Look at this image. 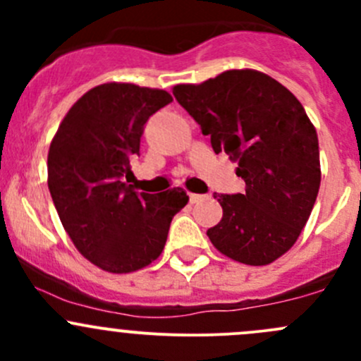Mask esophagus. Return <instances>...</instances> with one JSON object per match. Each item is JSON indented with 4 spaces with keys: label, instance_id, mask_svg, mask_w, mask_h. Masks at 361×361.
I'll list each match as a JSON object with an SVG mask.
<instances>
[{
    "label": "esophagus",
    "instance_id": "1",
    "mask_svg": "<svg viewBox=\"0 0 361 361\" xmlns=\"http://www.w3.org/2000/svg\"><path fill=\"white\" fill-rule=\"evenodd\" d=\"M188 199H190V202H192V204H195V202L201 201L202 195H201V194H188Z\"/></svg>",
    "mask_w": 361,
    "mask_h": 361
}]
</instances>
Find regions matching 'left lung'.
<instances>
[{
  "mask_svg": "<svg viewBox=\"0 0 361 361\" xmlns=\"http://www.w3.org/2000/svg\"><path fill=\"white\" fill-rule=\"evenodd\" d=\"M174 97L211 137L214 154L238 162L243 194H214L224 216L207 238L225 257L267 265L300 235L318 197V134L300 101L269 75L231 69Z\"/></svg>",
  "mask_w": 361,
  "mask_h": 361,
  "instance_id": "8db88e82",
  "label": "left lung"
}]
</instances>
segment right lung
<instances>
[{
	"mask_svg": "<svg viewBox=\"0 0 361 361\" xmlns=\"http://www.w3.org/2000/svg\"><path fill=\"white\" fill-rule=\"evenodd\" d=\"M171 101L166 90L103 83L69 108L50 143L49 190L61 224L76 250L106 272L157 260L171 220L188 202L183 188L147 194L123 181L145 123Z\"/></svg>",
	"mask_w": 361,
	"mask_h": 361,
	"instance_id": "1",
	"label": "right lung"
}]
</instances>
